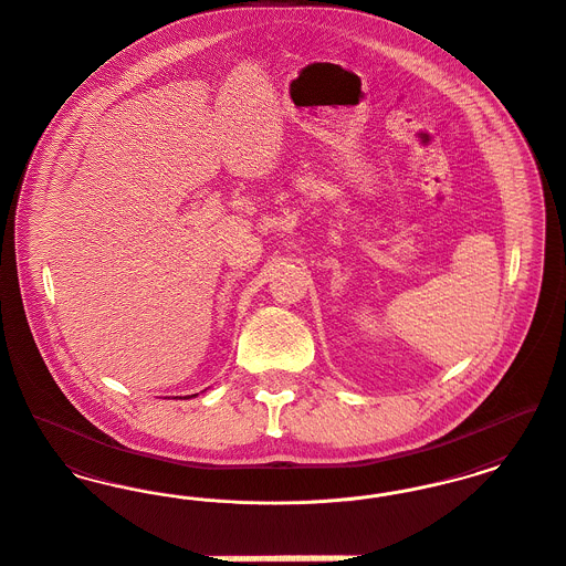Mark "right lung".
I'll list each match as a JSON object with an SVG mask.
<instances>
[{
  "label": "right lung",
  "mask_w": 566,
  "mask_h": 566,
  "mask_svg": "<svg viewBox=\"0 0 566 566\" xmlns=\"http://www.w3.org/2000/svg\"><path fill=\"white\" fill-rule=\"evenodd\" d=\"M190 397H195V395H190Z\"/></svg>",
  "instance_id": "obj_1"
}]
</instances>
